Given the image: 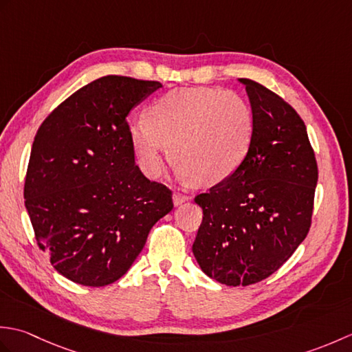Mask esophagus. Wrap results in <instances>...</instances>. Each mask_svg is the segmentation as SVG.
Returning <instances> with one entry per match:
<instances>
[{
    "instance_id": "obj_1",
    "label": "esophagus",
    "mask_w": 352,
    "mask_h": 352,
    "mask_svg": "<svg viewBox=\"0 0 352 352\" xmlns=\"http://www.w3.org/2000/svg\"><path fill=\"white\" fill-rule=\"evenodd\" d=\"M189 198H190L189 195H186V193H182V192H174V195H172V199H174L175 206H180L182 203L188 201Z\"/></svg>"
}]
</instances>
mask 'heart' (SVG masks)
Listing matches in <instances>:
<instances>
[{"label":"heart","instance_id":"1","mask_svg":"<svg viewBox=\"0 0 352 352\" xmlns=\"http://www.w3.org/2000/svg\"><path fill=\"white\" fill-rule=\"evenodd\" d=\"M254 136L252 110L241 96L219 87L174 89L159 96L148 119L130 126V140L148 177L170 159L182 174L201 186L233 175L248 154Z\"/></svg>","mask_w":352,"mask_h":352}]
</instances>
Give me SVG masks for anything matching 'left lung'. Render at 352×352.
Listing matches in <instances>:
<instances>
[{"label": "left lung", "instance_id": "left-lung-1", "mask_svg": "<svg viewBox=\"0 0 352 352\" xmlns=\"http://www.w3.org/2000/svg\"><path fill=\"white\" fill-rule=\"evenodd\" d=\"M241 81L252 144L233 175L195 197L204 214L192 246L201 269L227 286H250L286 263L310 230L318 183L301 116L263 85Z\"/></svg>", "mask_w": 352, "mask_h": 352}]
</instances>
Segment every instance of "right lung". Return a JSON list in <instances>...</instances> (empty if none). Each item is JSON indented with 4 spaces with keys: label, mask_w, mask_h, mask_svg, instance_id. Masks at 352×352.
I'll use <instances>...</instances> for the list:
<instances>
[{
    "label": "right lung",
    "mask_w": 352,
    "mask_h": 352,
    "mask_svg": "<svg viewBox=\"0 0 352 352\" xmlns=\"http://www.w3.org/2000/svg\"><path fill=\"white\" fill-rule=\"evenodd\" d=\"M162 85L106 76L74 92L37 130L24 184L37 246L66 278L102 287L129 271L174 207L134 164L130 110Z\"/></svg>",
    "instance_id": "1"
}]
</instances>
